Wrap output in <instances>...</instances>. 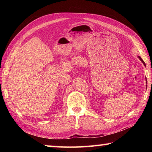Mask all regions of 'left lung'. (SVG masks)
Segmentation results:
<instances>
[{
  "label": "left lung",
  "mask_w": 152,
  "mask_h": 152,
  "mask_svg": "<svg viewBox=\"0 0 152 152\" xmlns=\"http://www.w3.org/2000/svg\"><path fill=\"white\" fill-rule=\"evenodd\" d=\"M138 58H139V59H140V61H142V63H143V64H144V66H146V64H145V63H144V61H143L142 59H141V57H140V56H138Z\"/></svg>",
  "instance_id": "obj_1"
}]
</instances>
